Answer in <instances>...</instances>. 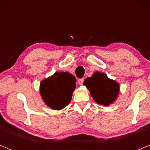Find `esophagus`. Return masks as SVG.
I'll list each match as a JSON object with an SVG mask.
<instances>
[{
    "label": "esophagus",
    "instance_id": "1",
    "mask_svg": "<svg viewBox=\"0 0 150 150\" xmlns=\"http://www.w3.org/2000/svg\"><path fill=\"white\" fill-rule=\"evenodd\" d=\"M83 82H84L83 79H79V81H78V83H79V85H81L83 84Z\"/></svg>",
    "mask_w": 150,
    "mask_h": 150
}]
</instances>
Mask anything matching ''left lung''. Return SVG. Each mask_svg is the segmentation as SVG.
Segmentation results:
<instances>
[{
    "label": "left lung",
    "mask_w": 150,
    "mask_h": 150,
    "mask_svg": "<svg viewBox=\"0 0 150 150\" xmlns=\"http://www.w3.org/2000/svg\"><path fill=\"white\" fill-rule=\"evenodd\" d=\"M84 85L90 91L94 101L98 104L108 106L117 98L120 86L115 81L110 80L105 74L96 71L91 77L86 79Z\"/></svg>",
    "instance_id": "8db88e82"
}]
</instances>
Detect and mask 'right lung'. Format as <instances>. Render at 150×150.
Masks as SVG:
<instances>
[{
	"mask_svg": "<svg viewBox=\"0 0 150 150\" xmlns=\"http://www.w3.org/2000/svg\"><path fill=\"white\" fill-rule=\"evenodd\" d=\"M76 79L67 72H57L44 80L40 85V93L47 105L61 110L69 103L76 87Z\"/></svg>",
	"mask_w": 150,
	"mask_h": 150,
	"instance_id": "obj_1",
	"label": "right lung"
}]
</instances>
